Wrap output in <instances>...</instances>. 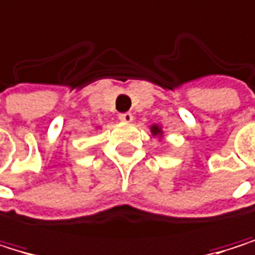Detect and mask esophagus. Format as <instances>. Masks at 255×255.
<instances>
[{
    "label": "esophagus",
    "instance_id": "34e87169",
    "mask_svg": "<svg viewBox=\"0 0 255 255\" xmlns=\"http://www.w3.org/2000/svg\"><path fill=\"white\" fill-rule=\"evenodd\" d=\"M119 119L122 122H125V123H130L133 120V116H132L130 112H123V114H120V116H119Z\"/></svg>",
    "mask_w": 255,
    "mask_h": 255
}]
</instances>
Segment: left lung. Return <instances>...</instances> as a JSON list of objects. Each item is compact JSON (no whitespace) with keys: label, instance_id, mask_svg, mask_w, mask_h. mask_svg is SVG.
<instances>
[{"label":"left lung","instance_id":"8db88e82","mask_svg":"<svg viewBox=\"0 0 255 255\" xmlns=\"http://www.w3.org/2000/svg\"><path fill=\"white\" fill-rule=\"evenodd\" d=\"M150 130H152V135H161V128H158L156 125H155V126H152V128H150Z\"/></svg>","mask_w":255,"mask_h":255}]
</instances>
